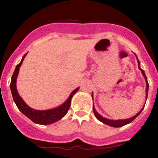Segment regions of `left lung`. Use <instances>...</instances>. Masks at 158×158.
Returning <instances> with one entry per match:
<instances>
[{
  "instance_id": "left-lung-1",
  "label": "left lung",
  "mask_w": 158,
  "mask_h": 158,
  "mask_svg": "<svg viewBox=\"0 0 158 158\" xmlns=\"http://www.w3.org/2000/svg\"><path fill=\"white\" fill-rule=\"evenodd\" d=\"M136 59H137V57H136ZM137 62H138V67H139V69H140V71H141V73H142L143 76H144V79H145V81H146V99H147V97H148V91H149V83H148V80H147V77H146V75H145V74H144V71H143L142 69H141L140 67V62H139L138 59H137ZM92 98H93V94H92ZM144 107H143V108H141V110H140V112H139L138 113L136 114V115H135L134 116H132V117L129 118V119H125V120H109V119H107V118L103 117V116H102L101 115H99V114L98 113V112H96V111H95V108H94V106H93V112H94V114H95V117L97 118V119L99 120V121H101L102 123H104V124H107V125H109V126L114 127V128H119V127H122V126H124V125H125V124H129V123H131V122H132V120H134V119L136 117V116H138V115L140 113V112H142V110H143V108H144Z\"/></svg>"
}]
</instances>
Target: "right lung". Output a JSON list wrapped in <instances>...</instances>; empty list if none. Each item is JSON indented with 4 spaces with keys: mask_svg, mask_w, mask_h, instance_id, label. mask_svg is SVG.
I'll return each instance as SVG.
<instances>
[{
    "mask_svg": "<svg viewBox=\"0 0 158 158\" xmlns=\"http://www.w3.org/2000/svg\"><path fill=\"white\" fill-rule=\"evenodd\" d=\"M26 54H26L22 57V61L20 62V63L17 65L15 71L13 74V76H12L11 83H10V89H11L12 95H13V98H14V101L15 102L16 105L18 108V109L25 116H26L32 121L34 122L35 124H43V125L53 124L54 122L61 120L67 113L69 108H70V106H71V98L73 97V95L76 93L79 87H77L76 89L74 90L64 104H63L59 107H57V108H53V109L42 110V111L35 110L30 108L19 95L18 90H17V87H16V81H17V77H18V72H19L20 67L22 64V62H23L25 57L26 56Z\"/></svg>",
    "mask_w": 158,
    "mask_h": 158,
    "instance_id": "1",
    "label": "right lung"
}]
</instances>
